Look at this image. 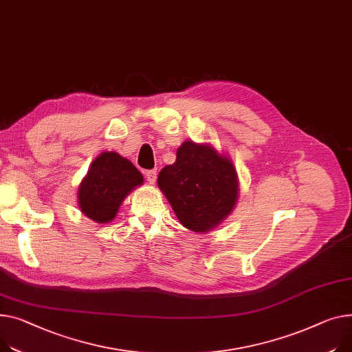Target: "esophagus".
Here are the masks:
<instances>
[{
    "mask_svg": "<svg viewBox=\"0 0 352 352\" xmlns=\"http://www.w3.org/2000/svg\"><path fill=\"white\" fill-rule=\"evenodd\" d=\"M146 178L150 184H154L155 178H157V170H147L146 171Z\"/></svg>",
    "mask_w": 352,
    "mask_h": 352,
    "instance_id": "esophagus-1",
    "label": "esophagus"
}]
</instances>
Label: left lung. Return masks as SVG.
Instances as JSON below:
<instances>
[{
  "label": "left lung",
  "instance_id": "obj_1",
  "mask_svg": "<svg viewBox=\"0 0 352 352\" xmlns=\"http://www.w3.org/2000/svg\"><path fill=\"white\" fill-rule=\"evenodd\" d=\"M157 182L179 222L192 232L214 229L238 199L236 170L208 144L182 143L175 162L160 171Z\"/></svg>",
  "mask_w": 352,
  "mask_h": 352
}]
</instances>
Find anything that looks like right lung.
<instances>
[{
    "instance_id": "right-lung-1",
    "label": "right lung",
    "mask_w": 352,
    "mask_h": 352,
    "mask_svg": "<svg viewBox=\"0 0 352 352\" xmlns=\"http://www.w3.org/2000/svg\"><path fill=\"white\" fill-rule=\"evenodd\" d=\"M142 184V173L129 160L114 151L102 153L79 186L80 210L98 223L110 222L126 195Z\"/></svg>"
}]
</instances>
